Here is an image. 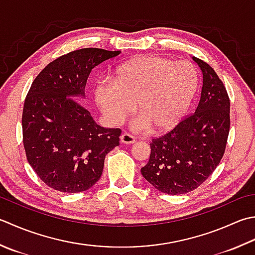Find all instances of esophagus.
Here are the masks:
<instances>
[{"instance_id": "1", "label": "esophagus", "mask_w": 255, "mask_h": 255, "mask_svg": "<svg viewBox=\"0 0 255 255\" xmlns=\"http://www.w3.org/2000/svg\"><path fill=\"white\" fill-rule=\"evenodd\" d=\"M121 141L123 143H126V144H131L136 141V138H134L132 134H130L129 132H124L121 136Z\"/></svg>"}]
</instances>
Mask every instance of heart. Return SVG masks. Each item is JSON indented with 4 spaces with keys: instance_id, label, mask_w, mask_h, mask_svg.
Returning a JSON list of instances; mask_svg holds the SVG:
<instances>
[{
    "instance_id": "1",
    "label": "heart",
    "mask_w": 255,
    "mask_h": 255,
    "mask_svg": "<svg viewBox=\"0 0 255 255\" xmlns=\"http://www.w3.org/2000/svg\"><path fill=\"white\" fill-rule=\"evenodd\" d=\"M198 85V73L190 63L139 56L118 66L114 82L98 83L95 98L112 124H121L137 103L140 126L164 132L182 121Z\"/></svg>"
}]
</instances>
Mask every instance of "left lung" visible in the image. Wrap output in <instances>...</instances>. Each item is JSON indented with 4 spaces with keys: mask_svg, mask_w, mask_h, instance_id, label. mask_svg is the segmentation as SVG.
<instances>
[{
    "mask_svg": "<svg viewBox=\"0 0 255 255\" xmlns=\"http://www.w3.org/2000/svg\"><path fill=\"white\" fill-rule=\"evenodd\" d=\"M203 75L196 113L150 142V158L141 174L157 190L183 194L197 189L220 163L230 130V99L210 65L193 57Z\"/></svg>",
    "mask_w": 255,
    "mask_h": 255,
    "instance_id": "1",
    "label": "left lung"
}]
</instances>
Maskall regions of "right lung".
Returning <instances> with one entry per match:
<instances>
[{"instance_id": "add662e5", "label": "right lung", "mask_w": 255, "mask_h": 255, "mask_svg": "<svg viewBox=\"0 0 255 255\" xmlns=\"http://www.w3.org/2000/svg\"><path fill=\"white\" fill-rule=\"evenodd\" d=\"M119 51L82 48L54 59L35 77L22 115L28 163L54 190L86 191L101 178L106 154L119 146L122 129L104 128L76 101L92 69Z\"/></svg>"}]
</instances>
